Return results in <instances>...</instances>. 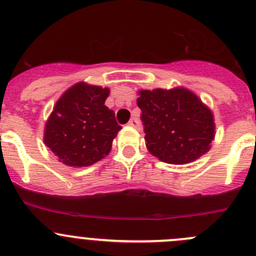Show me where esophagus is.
I'll return each mask as SVG.
<instances>
[{"label":"esophagus","instance_id":"1","mask_svg":"<svg viewBox=\"0 0 256 256\" xmlns=\"http://www.w3.org/2000/svg\"><path fill=\"white\" fill-rule=\"evenodd\" d=\"M128 126H131V128H138V121L136 118H131L128 121Z\"/></svg>","mask_w":256,"mask_h":256}]
</instances>
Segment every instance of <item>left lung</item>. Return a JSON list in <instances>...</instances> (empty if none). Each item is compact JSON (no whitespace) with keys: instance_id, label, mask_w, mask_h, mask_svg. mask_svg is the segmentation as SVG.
Returning <instances> with one entry per match:
<instances>
[{"instance_id":"obj_1","label":"left lung","mask_w":256,"mask_h":256,"mask_svg":"<svg viewBox=\"0 0 256 256\" xmlns=\"http://www.w3.org/2000/svg\"><path fill=\"white\" fill-rule=\"evenodd\" d=\"M146 147L162 162L186 164L210 150L214 115L187 88L138 90Z\"/></svg>"}]
</instances>
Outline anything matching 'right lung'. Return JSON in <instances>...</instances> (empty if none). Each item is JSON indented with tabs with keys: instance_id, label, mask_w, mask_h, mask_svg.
<instances>
[{
	"instance_id": "obj_1",
	"label": "right lung",
	"mask_w": 256,
	"mask_h": 256,
	"mask_svg": "<svg viewBox=\"0 0 256 256\" xmlns=\"http://www.w3.org/2000/svg\"><path fill=\"white\" fill-rule=\"evenodd\" d=\"M109 88L79 82L56 100L43 140L59 162L70 167L96 164L112 151L121 126L105 105Z\"/></svg>"
}]
</instances>
